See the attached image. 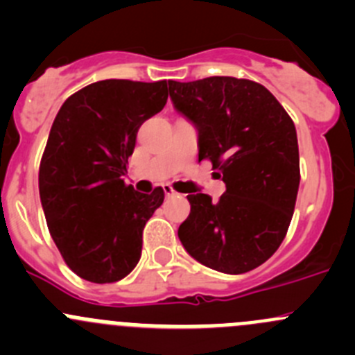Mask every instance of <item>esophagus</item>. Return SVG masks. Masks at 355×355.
Wrapping results in <instances>:
<instances>
[{"label": "esophagus", "instance_id": "34e87169", "mask_svg": "<svg viewBox=\"0 0 355 355\" xmlns=\"http://www.w3.org/2000/svg\"><path fill=\"white\" fill-rule=\"evenodd\" d=\"M163 191H164V194L168 196V198H171V196L177 194V192L173 191V187H171V185H163Z\"/></svg>", "mask_w": 355, "mask_h": 355}]
</instances>
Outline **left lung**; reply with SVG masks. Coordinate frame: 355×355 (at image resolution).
Masks as SVG:
<instances>
[{"instance_id": "8db88e82", "label": "left lung", "mask_w": 355, "mask_h": 355, "mask_svg": "<svg viewBox=\"0 0 355 355\" xmlns=\"http://www.w3.org/2000/svg\"><path fill=\"white\" fill-rule=\"evenodd\" d=\"M175 110L198 128L199 161L227 185L220 200L189 194L178 239L204 266L241 275L270 259L287 235L299 191L292 118L264 85L247 78L168 80Z\"/></svg>"}]
</instances>
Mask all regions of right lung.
Returning a JSON list of instances; mask_svg holds the SVG:
<instances>
[{
	"label": "right lung",
	"instance_id": "right-lung-1",
	"mask_svg": "<svg viewBox=\"0 0 355 355\" xmlns=\"http://www.w3.org/2000/svg\"><path fill=\"white\" fill-rule=\"evenodd\" d=\"M166 99V80L108 78L71 94L53 121L39 196L60 254L84 280L113 284L141 259L142 230L164 192L142 194L121 177L139 127Z\"/></svg>",
	"mask_w": 355,
	"mask_h": 355
}]
</instances>
